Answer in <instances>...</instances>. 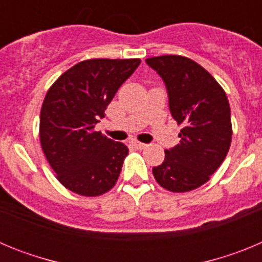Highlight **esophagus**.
<instances>
[{
  "label": "esophagus",
  "instance_id": "obj_1",
  "mask_svg": "<svg viewBox=\"0 0 262 262\" xmlns=\"http://www.w3.org/2000/svg\"><path fill=\"white\" fill-rule=\"evenodd\" d=\"M131 144H133L134 147L136 148V149H143V148H145V147H147V144H144V143H140V142H138V140H134V142L131 143Z\"/></svg>",
  "mask_w": 262,
  "mask_h": 262
}]
</instances>
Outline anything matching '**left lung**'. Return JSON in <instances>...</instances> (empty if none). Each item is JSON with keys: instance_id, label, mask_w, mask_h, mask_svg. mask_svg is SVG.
<instances>
[{"instance_id": "8db88e82", "label": "left lung", "mask_w": 262, "mask_h": 262, "mask_svg": "<svg viewBox=\"0 0 262 262\" xmlns=\"http://www.w3.org/2000/svg\"><path fill=\"white\" fill-rule=\"evenodd\" d=\"M145 61L165 82L172 117L182 126L180 144L165 149L163 164L152 173L166 190L191 191L209 181L230 149L232 123L226 92L189 57L164 55Z\"/></svg>"}]
</instances>
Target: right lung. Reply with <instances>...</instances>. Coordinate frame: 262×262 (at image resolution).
<instances>
[{
  "label": "right lung",
  "instance_id": "obj_1",
  "mask_svg": "<svg viewBox=\"0 0 262 262\" xmlns=\"http://www.w3.org/2000/svg\"><path fill=\"white\" fill-rule=\"evenodd\" d=\"M140 59H89L77 62L48 89L40 110L41 149L60 184L84 196L107 193L128 155L123 143L94 127Z\"/></svg>",
  "mask_w": 262,
  "mask_h": 262
}]
</instances>
